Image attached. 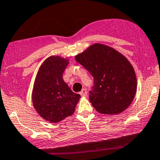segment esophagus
Instances as JSON below:
<instances>
[{"instance_id": "34e87169", "label": "esophagus", "mask_w": 160, "mask_h": 160, "mask_svg": "<svg viewBox=\"0 0 160 160\" xmlns=\"http://www.w3.org/2000/svg\"><path fill=\"white\" fill-rule=\"evenodd\" d=\"M80 95H81L82 97H86V96H87V91H86V89H83L80 92Z\"/></svg>"}]
</instances>
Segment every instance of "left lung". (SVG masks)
I'll list each match as a JSON object with an SVG mask.
<instances>
[{"mask_svg": "<svg viewBox=\"0 0 160 160\" xmlns=\"http://www.w3.org/2000/svg\"><path fill=\"white\" fill-rule=\"evenodd\" d=\"M93 78L89 100L100 113L116 115L127 108L137 90L134 70L114 48L95 44L75 56Z\"/></svg>", "mask_w": 160, "mask_h": 160, "instance_id": "8db88e82", "label": "left lung"}]
</instances>
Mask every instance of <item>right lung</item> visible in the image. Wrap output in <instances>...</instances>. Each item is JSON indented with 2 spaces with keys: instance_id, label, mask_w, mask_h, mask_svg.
I'll return each instance as SVG.
<instances>
[{
  "instance_id": "obj_1",
  "label": "right lung",
  "mask_w": 160,
  "mask_h": 160,
  "mask_svg": "<svg viewBox=\"0 0 160 160\" xmlns=\"http://www.w3.org/2000/svg\"><path fill=\"white\" fill-rule=\"evenodd\" d=\"M68 64V60L50 56L41 66L34 82L33 107L51 122H58L72 115L80 98L63 81V73Z\"/></svg>"
}]
</instances>
